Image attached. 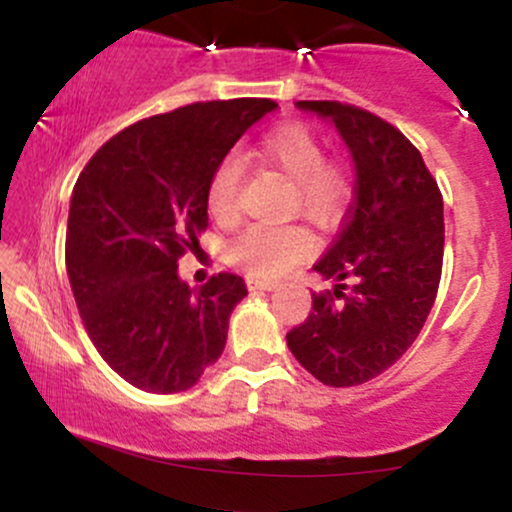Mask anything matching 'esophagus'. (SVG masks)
Wrapping results in <instances>:
<instances>
[{
    "label": "esophagus",
    "mask_w": 512,
    "mask_h": 512,
    "mask_svg": "<svg viewBox=\"0 0 512 512\" xmlns=\"http://www.w3.org/2000/svg\"><path fill=\"white\" fill-rule=\"evenodd\" d=\"M276 281H264V279H248V289L250 291H274L276 289Z\"/></svg>",
    "instance_id": "1"
}]
</instances>
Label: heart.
<instances>
[{
    "label": "heart",
    "instance_id": "heart-1",
    "mask_svg": "<svg viewBox=\"0 0 512 512\" xmlns=\"http://www.w3.org/2000/svg\"><path fill=\"white\" fill-rule=\"evenodd\" d=\"M262 156L296 180L293 207L317 226L342 221L354 197V178L342 161L325 158V146L310 127L289 122L272 129L260 144ZM243 158L236 151L216 163L207 187V207L214 219L236 214ZM315 252V236L301 223H252L228 245L233 264L260 279H274Z\"/></svg>",
    "mask_w": 512,
    "mask_h": 512
}]
</instances>
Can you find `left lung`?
I'll use <instances>...</instances> for the list:
<instances>
[{
    "label": "left lung",
    "mask_w": 512,
    "mask_h": 512,
    "mask_svg": "<svg viewBox=\"0 0 512 512\" xmlns=\"http://www.w3.org/2000/svg\"><path fill=\"white\" fill-rule=\"evenodd\" d=\"M330 120L349 146L356 197L342 231L315 264L334 279L313 313L286 334L291 354L330 387L373 380L414 344L443 269V197L419 149L390 122L337 101H298ZM344 280L352 281L345 291Z\"/></svg>",
    "instance_id": "8db88e82"
}]
</instances>
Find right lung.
Here are the masks:
<instances>
[{"label":"right lung","mask_w":512,"mask_h":512,"mask_svg":"<svg viewBox=\"0 0 512 512\" xmlns=\"http://www.w3.org/2000/svg\"><path fill=\"white\" fill-rule=\"evenodd\" d=\"M272 110L269 98H236L134 122L76 180L67 223L76 308L103 361L139 390H190L219 361L245 281L221 272L190 289L178 260L209 226L216 163Z\"/></svg>","instance_id":"add662e5"}]
</instances>
